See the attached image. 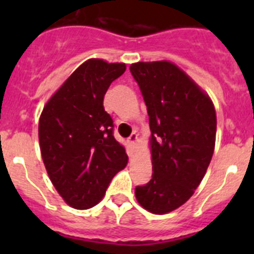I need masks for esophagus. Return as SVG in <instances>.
Here are the masks:
<instances>
[{"instance_id": "esophagus-1", "label": "esophagus", "mask_w": 254, "mask_h": 254, "mask_svg": "<svg viewBox=\"0 0 254 254\" xmlns=\"http://www.w3.org/2000/svg\"><path fill=\"white\" fill-rule=\"evenodd\" d=\"M128 141L134 145V143H136L138 141V134L136 133V132H133V133H132L131 136H129V137H128Z\"/></svg>"}]
</instances>
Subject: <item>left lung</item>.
Masks as SVG:
<instances>
[{
  "label": "left lung",
  "mask_w": 254,
  "mask_h": 254,
  "mask_svg": "<svg viewBox=\"0 0 254 254\" xmlns=\"http://www.w3.org/2000/svg\"><path fill=\"white\" fill-rule=\"evenodd\" d=\"M147 107L152 178L137 186L138 203L163 215L187 202L205 177L216 138L210 96L168 61L129 66Z\"/></svg>",
  "instance_id": "8db88e82"
}]
</instances>
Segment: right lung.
I'll use <instances>...</instances> for the list:
<instances>
[{
    "instance_id": "1",
    "label": "right lung",
    "mask_w": 254,
    "mask_h": 254,
    "mask_svg": "<svg viewBox=\"0 0 254 254\" xmlns=\"http://www.w3.org/2000/svg\"><path fill=\"white\" fill-rule=\"evenodd\" d=\"M125 64L91 58L73 71L43 108L39 143L49 179L67 205L86 210L99 203L117 173L127 165L104 111L108 87Z\"/></svg>"
}]
</instances>
